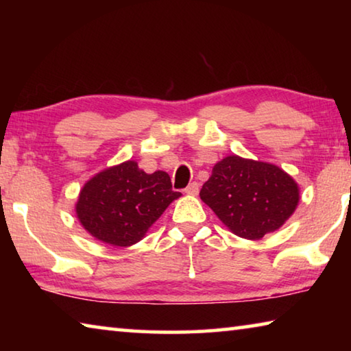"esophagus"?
<instances>
[{
    "label": "esophagus",
    "mask_w": 351,
    "mask_h": 351,
    "mask_svg": "<svg viewBox=\"0 0 351 351\" xmlns=\"http://www.w3.org/2000/svg\"><path fill=\"white\" fill-rule=\"evenodd\" d=\"M199 190V184L198 182H190L189 186L186 187V193L187 195H197Z\"/></svg>",
    "instance_id": "1"
}]
</instances>
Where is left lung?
Here are the masks:
<instances>
[{"label":"left lung","instance_id":"obj_1","mask_svg":"<svg viewBox=\"0 0 351 351\" xmlns=\"http://www.w3.org/2000/svg\"><path fill=\"white\" fill-rule=\"evenodd\" d=\"M199 197L235 235L258 240L293 215L299 187L277 165L234 154L215 164Z\"/></svg>","mask_w":351,"mask_h":351}]
</instances>
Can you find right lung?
Segmentation results:
<instances>
[{"label": "right lung", "mask_w": 351, "mask_h": 351, "mask_svg": "<svg viewBox=\"0 0 351 351\" xmlns=\"http://www.w3.org/2000/svg\"><path fill=\"white\" fill-rule=\"evenodd\" d=\"M180 197L165 171L148 175L134 161H127L88 181L75 212L83 228L97 240L130 246L138 243L171 201Z\"/></svg>", "instance_id": "1"}]
</instances>
